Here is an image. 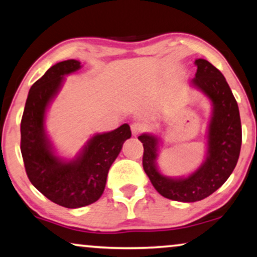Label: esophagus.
I'll use <instances>...</instances> for the list:
<instances>
[{
    "label": "esophagus",
    "instance_id": "34e87169",
    "mask_svg": "<svg viewBox=\"0 0 257 257\" xmlns=\"http://www.w3.org/2000/svg\"><path fill=\"white\" fill-rule=\"evenodd\" d=\"M146 125L143 123H133L132 124V133L134 136H139L140 134H142L143 132H146Z\"/></svg>",
    "mask_w": 257,
    "mask_h": 257
}]
</instances>
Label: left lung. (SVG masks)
Segmentation results:
<instances>
[{
  "label": "left lung",
  "instance_id": "1",
  "mask_svg": "<svg viewBox=\"0 0 257 257\" xmlns=\"http://www.w3.org/2000/svg\"><path fill=\"white\" fill-rule=\"evenodd\" d=\"M195 64L197 71L191 84L206 94L213 103L206 161L188 177L164 176L156 163L159 138L152 134L139 136L145 148L143 169L150 182L163 197L180 202H196L216 191L236 167L242 143L238 105L224 76L207 60L197 59Z\"/></svg>",
  "mask_w": 257,
  "mask_h": 257
}]
</instances>
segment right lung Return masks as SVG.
Listing matches in <instances>:
<instances>
[{"instance_id": "1", "label": "right lung", "mask_w": 257, "mask_h": 257, "mask_svg": "<svg viewBox=\"0 0 257 257\" xmlns=\"http://www.w3.org/2000/svg\"><path fill=\"white\" fill-rule=\"evenodd\" d=\"M80 68L76 60L49 68L30 88L21 119V153L28 179L51 202L66 208L96 202L103 194L109 168L132 136L131 126L124 123L93 136L76 159L64 161L56 156L44 129L47 108L59 93L64 75Z\"/></svg>"}]
</instances>
